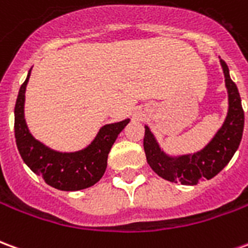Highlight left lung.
<instances>
[{
    "label": "left lung",
    "instance_id": "obj_1",
    "mask_svg": "<svg viewBox=\"0 0 248 248\" xmlns=\"http://www.w3.org/2000/svg\"><path fill=\"white\" fill-rule=\"evenodd\" d=\"M220 65L229 94V110L223 124L202 150L194 154L170 155L162 150L150 127L145 126L143 147L147 163L166 181L195 186L202 178L211 179L223 170L239 147L245 127V111L238 87L230 78L229 66L223 60H220Z\"/></svg>",
    "mask_w": 248,
    "mask_h": 248
}]
</instances>
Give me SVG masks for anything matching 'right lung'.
Returning a JSON list of instances; mask_svg holds the SVG:
<instances>
[{
  "instance_id": "1",
  "label": "right lung",
  "mask_w": 248,
  "mask_h": 248,
  "mask_svg": "<svg viewBox=\"0 0 248 248\" xmlns=\"http://www.w3.org/2000/svg\"><path fill=\"white\" fill-rule=\"evenodd\" d=\"M30 71L31 69L19 87L14 108V135L21 158L31 171L57 190L77 191L92 187L106 171L110 149L130 119L102 126L95 138L82 150L70 153L53 150L35 140L25 121V92Z\"/></svg>"
}]
</instances>
